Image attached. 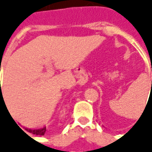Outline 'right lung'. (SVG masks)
<instances>
[{"instance_id":"right-lung-1","label":"right lung","mask_w":152,"mask_h":152,"mask_svg":"<svg viewBox=\"0 0 152 152\" xmlns=\"http://www.w3.org/2000/svg\"><path fill=\"white\" fill-rule=\"evenodd\" d=\"M26 130L28 131L29 133L32 134H36V135H45V131H46V127L40 128V129H26Z\"/></svg>"}]
</instances>
